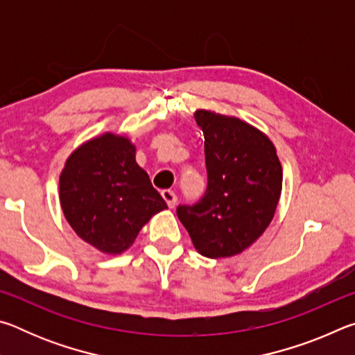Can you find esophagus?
<instances>
[{
    "label": "esophagus",
    "mask_w": 355,
    "mask_h": 355,
    "mask_svg": "<svg viewBox=\"0 0 355 355\" xmlns=\"http://www.w3.org/2000/svg\"><path fill=\"white\" fill-rule=\"evenodd\" d=\"M161 196H163V199L166 200V203H167V207L169 208H173L177 205V196H175V192L173 191H163L161 192Z\"/></svg>",
    "instance_id": "34e87169"
}]
</instances>
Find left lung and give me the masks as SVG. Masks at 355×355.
Returning <instances> with one entry per match:
<instances>
[{
    "instance_id": "obj_1",
    "label": "left lung",
    "mask_w": 355,
    "mask_h": 355,
    "mask_svg": "<svg viewBox=\"0 0 355 355\" xmlns=\"http://www.w3.org/2000/svg\"><path fill=\"white\" fill-rule=\"evenodd\" d=\"M194 119L205 136L208 186L194 205H178L177 216L203 257L238 255L271 224L282 164L271 139L244 120L208 110Z\"/></svg>"
}]
</instances>
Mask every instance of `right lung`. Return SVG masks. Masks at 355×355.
I'll use <instances>...</instances> for the list:
<instances>
[{
  "instance_id": "add662e5",
  "label": "right lung",
  "mask_w": 355,
  "mask_h": 355,
  "mask_svg": "<svg viewBox=\"0 0 355 355\" xmlns=\"http://www.w3.org/2000/svg\"><path fill=\"white\" fill-rule=\"evenodd\" d=\"M59 200L75 233L103 254L135 243L153 214L167 208L128 137L105 133L84 142L65 161Z\"/></svg>"
}]
</instances>
